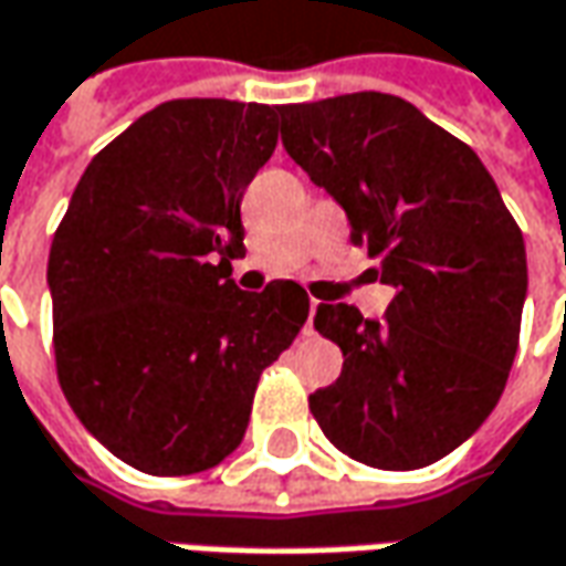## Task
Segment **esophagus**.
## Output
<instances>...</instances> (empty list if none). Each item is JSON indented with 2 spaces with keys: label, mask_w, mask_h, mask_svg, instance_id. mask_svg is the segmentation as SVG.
<instances>
[{
  "label": "esophagus",
  "mask_w": 566,
  "mask_h": 566,
  "mask_svg": "<svg viewBox=\"0 0 566 566\" xmlns=\"http://www.w3.org/2000/svg\"><path fill=\"white\" fill-rule=\"evenodd\" d=\"M314 314H317V298H311V308H308V324H305V333H314Z\"/></svg>",
  "instance_id": "1"
}]
</instances>
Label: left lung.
<instances>
[{
	"label": "left lung",
	"mask_w": 566,
	"mask_h": 566,
	"mask_svg": "<svg viewBox=\"0 0 566 566\" xmlns=\"http://www.w3.org/2000/svg\"><path fill=\"white\" fill-rule=\"evenodd\" d=\"M280 136L396 290L382 321L317 305L314 329L345 361L308 398L311 415L367 468H427L476 433L504 392L526 298L521 227L476 151L405 98L280 105Z\"/></svg>",
	"instance_id": "obj_1"
}]
</instances>
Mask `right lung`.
Listing matches in <instances>:
<instances>
[{
    "mask_svg": "<svg viewBox=\"0 0 566 566\" xmlns=\"http://www.w3.org/2000/svg\"><path fill=\"white\" fill-rule=\"evenodd\" d=\"M280 108L174 98L83 170L52 239L59 382L124 464L186 476L221 464L249 427L258 377L308 321V292L233 283L239 202L276 149Z\"/></svg>",
    "mask_w": 566,
    "mask_h": 566,
    "instance_id": "add662e5",
    "label": "right lung"
}]
</instances>
